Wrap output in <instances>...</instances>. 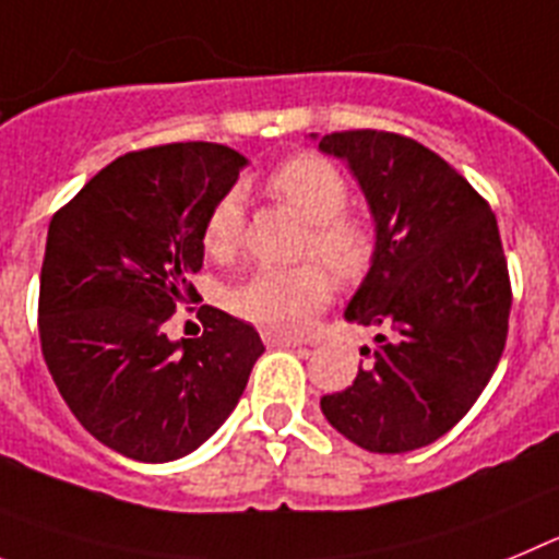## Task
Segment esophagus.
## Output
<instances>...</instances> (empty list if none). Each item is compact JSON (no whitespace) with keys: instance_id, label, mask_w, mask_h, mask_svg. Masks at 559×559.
I'll list each match as a JSON object with an SVG mask.
<instances>
[{"instance_id":"34e87169","label":"esophagus","mask_w":559,"mask_h":559,"mask_svg":"<svg viewBox=\"0 0 559 559\" xmlns=\"http://www.w3.org/2000/svg\"><path fill=\"white\" fill-rule=\"evenodd\" d=\"M264 342H267L270 348H300L304 342L295 340V336H286V334H278V331H264Z\"/></svg>"}]
</instances>
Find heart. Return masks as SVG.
<instances>
[{
    "label": "heart",
    "mask_w": 559,
    "mask_h": 559,
    "mask_svg": "<svg viewBox=\"0 0 559 559\" xmlns=\"http://www.w3.org/2000/svg\"><path fill=\"white\" fill-rule=\"evenodd\" d=\"M270 198L298 214L309 234L300 255H317L342 281L361 278L373 264L376 230L348 211V180L320 155H295L264 180ZM245 239V200L228 192L214 203L203 225V248L214 259H230ZM325 266V267H326ZM324 267V269H325ZM317 261L298 267H261L230 289V309L255 325L300 334L331 300V275Z\"/></svg>",
    "instance_id": "1"
}]
</instances>
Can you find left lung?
Listing matches in <instances>:
<instances>
[{
    "instance_id": "8db88e82",
    "label": "left lung",
    "mask_w": 559,
    "mask_h": 559,
    "mask_svg": "<svg viewBox=\"0 0 559 559\" xmlns=\"http://www.w3.org/2000/svg\"><path fill=\"white\" fill-rule=\"evenodd\" d=\"M320 150L348 164L373 214V264L345 320L379 331L354 384L323 395L320 409L367 451L424 449L467 415L504 350L512 289L499 223L415 139L345 130Z\"/></svg>"
}]
</instances>
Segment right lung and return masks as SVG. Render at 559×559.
<instances>
[{"instance_id": "add662e5", "label": "right lung", "mask_w": 559, "mask_h": 559, "mask_svg": "<svg viewBox=\"0 0 559 559\" xmlns=\"http://www.w3.org/2000/svg\"><path fill=\"white\" fill-rule=\"evenodd\" d=\"M248 158L180 142L99 169L49 223L38 295L41 354L83 429L139 462L192 454L248 386L259 331L214 306L203 334L173 342L167 320L198 300L203 225Z\"/></svg>"}]
</instances>
